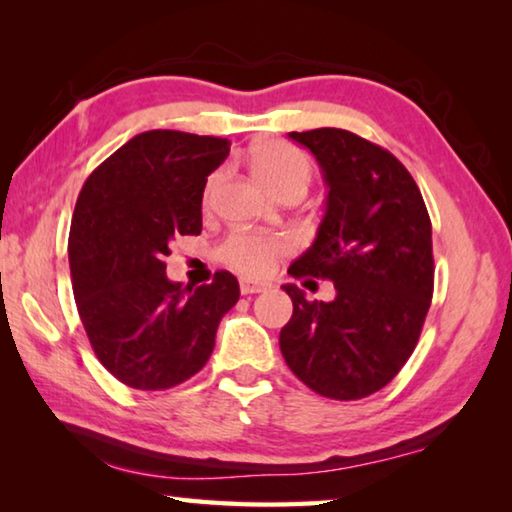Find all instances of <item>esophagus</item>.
Returning <instances> with one entry per match:
<instances>
[{
    "label": "esophagus",
    "instance_id": "34e87169",
    "mask_svg": "<svg viewBox=\"0 0 512 512\" xmlns=\"http://www.w3.org/2000/svg\"><path fill=\"white\" fill-rule=\"evenodd\" d=\"M239 289H241V293H244V296H250V293H262V291H266V289H268V284H264V282L241 280Z\"/></svg>",
    "mask_w": 512,
    "mask_h": 512
}]
</instances>
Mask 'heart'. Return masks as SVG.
Listing matches in <instances>:
<instances>
[{"label":"heart","mask_w":512,"mask_h":512,"mask_svg":"<svg viewBox=\"0 0 512 512\" xmlns=\"http://www.w3.org/2000/svg\"><path fill=\"white\" fill-rule=\"evenodd\" d=\"M253 169L275 194L287 192V189H302V192H307L311 183V162L307 155L293 144L280 140H271L259 146L253 153ZM221 178V171H216L207 180L205 201H210L214 196ZM287 250L289 241L282 237L257 235V232H232L216 248V257L239 273L248 277H259L266 275L275 259L287 253Z\"/></svg>","instance_id":"1"}]
</instances>
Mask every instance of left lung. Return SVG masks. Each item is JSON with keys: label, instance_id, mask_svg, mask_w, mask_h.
I'll return each instance as SVG.
<instances>
[{"label": "left lung", "instance_id": "left-lung-1", "mask_svg": "<svg viewBox=\"0 0 512 512\" xmlns=\"http://www.w3.org/2000/svg\"><path fill=\"white\" fill-rule=\"evenodd\" d=\"M323 169L327 201L293 277L334 282L332 302L284 284L293 316L280 332L287 366L332 400L377 393L409 361L433 296L431 221L404 164L343 128L289 133Z\"/></svg>", "mask_w": 512, "mask_h": 512}]
</instances>
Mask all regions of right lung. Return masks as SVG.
<instances>
[{
  "instance_id": "obj_1",
  "label": "right lung",
  "mask_w": 512,
  "mask_h": 512,
  "mask_svg": "<svg viewBox=\"0 0 512 512\" xmlns=\"http://www.w3.org/2000/svg\"><path fill=\"white\" fill-rule=\"evenodd\" d=\"M230 142L146 131L90 173L74 207L69 268L97 359L121 384L164 391L201 370L221 318L237 305L228 271L212 284L171 282L164 257L180 235H201L207 176Z\"/></svg>"
}]
</instances>
